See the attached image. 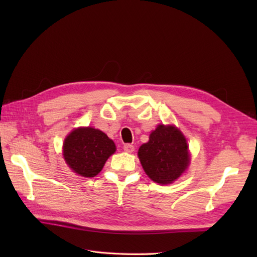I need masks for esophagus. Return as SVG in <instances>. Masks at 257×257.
<instances>
[{
    "label": "esophagus",
    "instance_id": "34e87169",
    "mask_svg": "<svg viewBox=\"0 0 257 257\" xmlns=\"http://www.w3.org/2000/svg\"><path fill=\"white\" fill-rule=\"evenodd\" d=\"M134 149H135L134 146L131 145V144H125V145L123 146V150L125 151V152H127V153H132V152L134 151Z\"/></svg>",
    "mask_w": 257,
    "mask_h": 257
}]
</instances>
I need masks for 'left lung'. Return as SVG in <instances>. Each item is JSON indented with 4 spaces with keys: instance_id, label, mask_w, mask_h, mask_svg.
<instances>
[{
    "instance_id": "obj_1",
    "label": "left lung",
    "mask_w": 257,
    "mask_h": 257,
    "mask_svg": "<svg viewBox=\"0 0 257 257\" xmlns=\"http://www.w3.org/2000/svg\"><path fill=\"white\" fill-rule=\"evenodd\" d=\"M138 157L146 174L160 184L175 181L190 163L185 138L173 125H159L155 128L149 142L139 148Z\"/></svg>"
}]
</instances>
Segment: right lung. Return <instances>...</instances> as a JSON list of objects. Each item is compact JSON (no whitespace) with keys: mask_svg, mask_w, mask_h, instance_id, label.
<instances>
[{"mask_svg":"<svg viewBox=\"0 0 257 257\" xmlns=\"http://www.w3.org/2000/svg\"><path fill=\"white\" fill-rule=\"evenodd\" d=\"M115 151L114 143L102 131L80 127L69 134L63 145V155L76 174L82 177H95Z\"/></svg>","mask_w":257,"mask_h":257,"instance_id":"add662e5","label":"right lung"}]
</instances>
